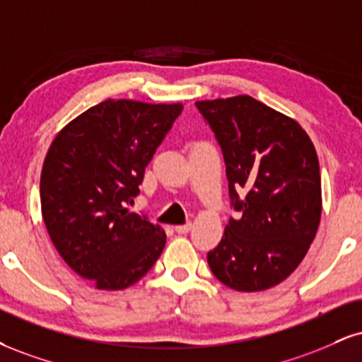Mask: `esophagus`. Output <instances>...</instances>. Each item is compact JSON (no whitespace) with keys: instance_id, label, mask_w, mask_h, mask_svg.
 Wrapping results in <instances>:
<instances>
[{"instance_id":"obj_1","label":"esophagus","mask_w":362,"mask_h":362,"mask_svg":"<svg viewBox=\"0 0 362 362\" xmlns=\"http://www.w3.org/2000/svg\"><path fill=\"white\" fill-rule=\"evenodd\" d=\"M190 228H192V224H182V226H175V233L177 234H187L190 230Z\"/></svg>"}]
</instances>
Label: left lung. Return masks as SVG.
<instances>
[{
  "mask_svg": "<svg viewBox=\"0 0 362 362\" xmlns=\"http://www.w3.org/2000/svg\"><path fill=\"white\" fill-rule=\"evenodd\" d=\"M221 145L230 217L207 263L238 291L281 283L305 258L322 214L320 168L305 129L251 95L195 103Z\"/></svg>",
  "mask_w": 362,
  "mask_h": 362,
  "instance_id": "1",
  "label": "left lung"
}]
</instances>
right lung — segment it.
I'll use <instances>...</instances> for the list:
<instances>
[{
    "instance_id": "right-lung-1",
    "label": "right lung",
    "mask_w": 362,
    "mask_h": 362,
    "mask_svg": "<svg viewBox=\"0 0 362 362\" xmlns=\"http://www.w3.org/2000/svg\"><path fill=\"white\" fill-rule=\"evenodd\" d=\"M184 106L106 99L64 126L40 177L52 243L98 290H124L162 255L165 230L126 206Z\"/></svg>"
}]
</instances>
